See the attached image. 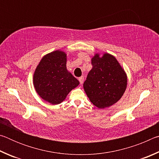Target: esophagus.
<instances>
[{
	"label": "esophagus",
	"mask_w": 159,
	"mask_h": 159,
	"mask_svg": "<svg viewBox=\"0 0 159 159\" xmlns=\"http://www.w3.org/2000/svg\"><path fill=\"white\" fill-rule=\"evenodd\" d=\"M79 80L80 84H83V81H84V77L83 76H80L79 78Z\"/></svg>",
	"instance_id": "34e87169"
}]
</instances>
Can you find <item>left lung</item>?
<instances>
[{"label": "left lung", "instance_id": "8db88e82", "mask_svg": "<svg viewBox=\"0 0 159 159\" xmlns=\"http://www.w3.org/2000/svg\"><path fill=\"white\" fill-rule=\"evenodd\" d=\"M93 68L83 83L85 92L94 105L103 109L113 105L123 96L127 86V76L114 56L96 54Z\"/></svg>", "mask_w": 159, "mask_h": 159}]
</instances>
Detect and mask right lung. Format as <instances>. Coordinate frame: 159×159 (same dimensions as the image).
I'll return each mask as SVG.
<instances>
[{
	"instance_id": "right-lung-1",
	"label": "right lung",
	"mask_w": 159,
	"mask_h": 159,
	"mask_svg": "<svg viewBox=\"0 0 159 159\" xmlns=\"http://www.w3.org/2000/svg\"><path fill=\"white\" fill-rule=\"evenodd\" d=\"M66 55L56 50L44 56L34 75V85L41 98L52 104L61 103L79 81L67 71Z\"/></svg>"
}]
</instances>
